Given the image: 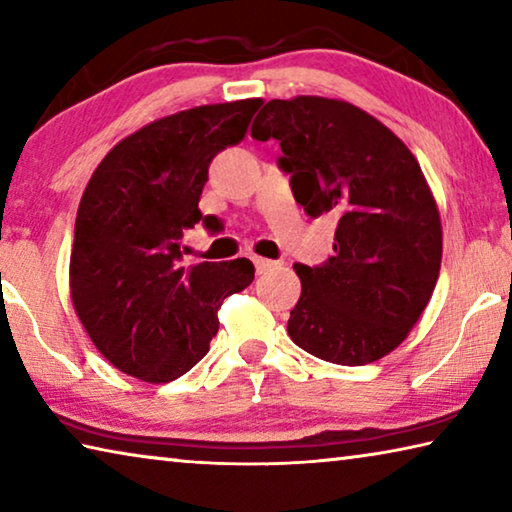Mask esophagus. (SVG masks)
<instances>
[{
	"label": "esophagus",
	"instance_id": "obj_1",
	"mask_svg": "<svg viewBox=\"0 0 512 512\" xmlns=\"http://www.w3.org/2000/svg\"><path fill=\"white\" fill-rule=\"evenodd\" d=\"M253 264H255V271H257V273H266V271H271V268L275 266L273 259L257 257V255H253Z\"/></svg>",
	"mask_w": 512,
	"mask_h": 512
}]
</instances>
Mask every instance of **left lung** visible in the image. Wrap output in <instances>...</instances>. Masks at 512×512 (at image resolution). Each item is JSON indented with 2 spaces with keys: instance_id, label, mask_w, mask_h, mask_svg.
Masks as SVG:
<instances>
[{
  "instance_id": "left-lung-1",
  "label": "left lung",
  "mask_w": 512,
  "mask_h": 512,
  "mask_svg": "<svg viewBox=\"0 0 512 512\" xmlns=\"http://www.w3.org/2000/svg\"><path fill=\"white\" fill-rule=\"evenodd\" d=\"M253 137L280 142L277 167L311 219L339 216L334 257L293 266L302 282L287 325L293 343L339 366L386 357L418 323L443 257L418 160L368 112L323 97L268 101Z\"/></svg>"
}]
</instances>
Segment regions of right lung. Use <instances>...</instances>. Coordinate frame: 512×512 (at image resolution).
<instances>
[{
  "label": "right lung",
  "instance_id": "right-lung-1",
  "mask_svg": "<svg viewBox=\"0 0 512 512\" xmlns=\"http://www.w3.org/2000/svg\"><path fill=\"white\" fill-rule=\"evenodd\" d=\"M262 99L176 112L128 135L101 160L74 225L69 289L85 332L126 375L167 384L192 370L219 332L221 302L255 266H185L183 235L221 221L198 210L216 153L244 140Z\"/></svg>",
  "mask_w": 512,
  "mask_h": 512
}]
</instances>
